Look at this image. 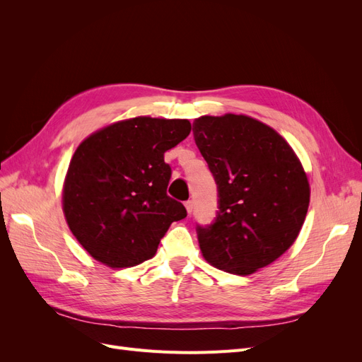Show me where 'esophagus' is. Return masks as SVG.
<instances>
[{"label": "esophagus", "instance_id": "34e87169", "mask_svg": "<svg viewBox=\"0 0 362 362\" xmlns=\"http://www.w3.org/2000/svg\"><path fill=\"white\" fill-rule=\"evenodd\" d=\"M185 208H187V213L192 214V211H193V201L185 202Z\"/></svg>", "mask_w": 362, "mask_h": 362}]
</instances>
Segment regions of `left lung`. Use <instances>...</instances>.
Instances as JSON below:
<instances>
[{
	"label": "left lung",
	"instance_id": "8db88e82",
	"mask_svg": "<svg viewBox=\"0 0 362 362\" xmlns=\"http://www.w3.org/2000/svg\"><path fill=\"white\" fill-rule=\"evenodd\" d=\"M194 141L218 190L216 222L198 226L204 258L246 276L291 247L310 205L299 157L278 131L246 115L201 116Z\"/></svg>",
	"mask_w": 362,
	"mask_h": 362
}]
</instances>
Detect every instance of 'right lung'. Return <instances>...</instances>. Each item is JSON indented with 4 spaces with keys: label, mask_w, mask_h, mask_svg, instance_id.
Instances as JSON below:
<instances>
[{
    "label": "right lung",
    "mask_w": 362,
    "mask_h": 362,
    "mask_svg": "<svg viewBox=\"0 0 362 362\" xmlns=\"http://www.w3.org/2000/svg\"><path fill=\"white\" fill-rule=\"evenodd\" d=\"M187 119L137 116L86 137L63 181V214L93 259L112 269L156 255L160 240L187 211L169 198L164 152L190 134Z\"/></svg>",
    "instance_id": "1"
}]
</instances>
